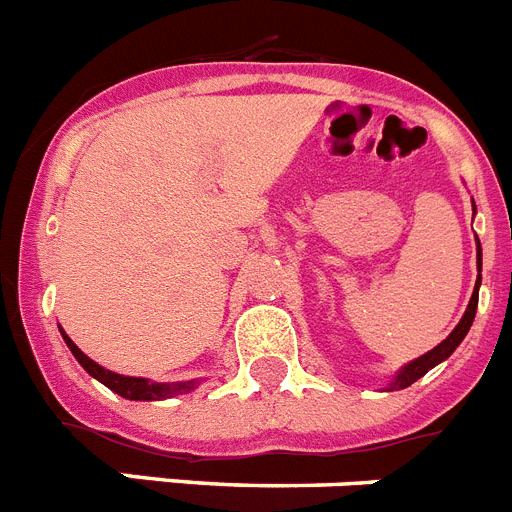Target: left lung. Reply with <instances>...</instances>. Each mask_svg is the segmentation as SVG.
I'll use <instances>...</instances> for the list:
<instances>
[{
    "instance_id": "obj_1",
    "label": "left lung",
    "mask_w": 512,
    "mask_h": 512,
    "mask_svg": "<svg viewBox=\"0 0 512 512\" xmlns=\"http://www.w3.org/2000/svg\"><path fill=\"white\" fill-rule=\"evenodd\" d=\"M479 270H482V250H479ZM477 304H479V281H477V288H474V293H471V301H469V306H466L464 317H461V322L456 324V330H453L451 335H448L446 340H443L441 345H438V348H433V350H430V353L420 355L417 361L407 363V366H404L402 371L397 373V379L391 381L389 389H386V391L404 389V386L415 384V381L420 379V376H425V373H428L430 368L438 366V363H441V361H446L448 355H451L453 350L459 348L461 340H464V337H466V332H469L471 322H474V314H477Z\"/></svg>"
}]
</instances>
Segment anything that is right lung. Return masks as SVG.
<instances>
[{
    "label": "right lung",
    "instance_id": "1",
    "mask_svg": "<svg viewBox=\"0 0 512 512\" xmlns=\"http://www.w3.org/2000/svg\"><path fill=\"white\" fill-rule=\"evenodd\" d=\"M64 335V332H61ZM66 345H69V350L74 353V358H77L79 363H82V368L90 376H95L97 381H102V384L108 386V389H113L115 394H121V397L126 399H136V402H151V399H167V397H175V394H188V391L195 389V384L198 381H180V384H154V381L149 379H136V376H121V373H113L108 371V368L97 366L92 358H87V355L82 353V350L74 345V342L69 340V335H64Z\"/></svg>",
    "mask_w": 512,
    "mask_h": 512
}]
</instances>
